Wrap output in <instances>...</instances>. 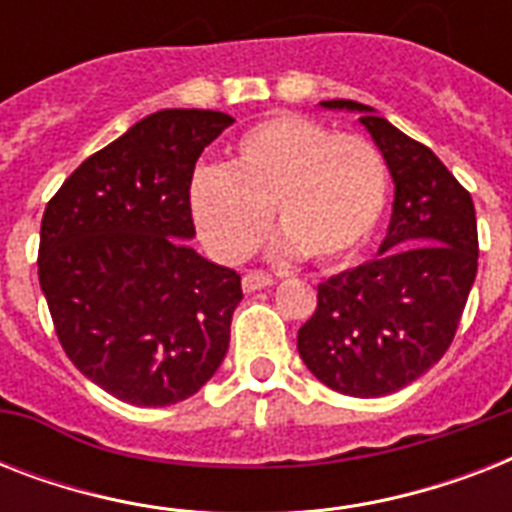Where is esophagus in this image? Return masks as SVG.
I'll return each instance as SVG.
<instances>
[{
	"mask_svg": "<svg viewBox=\"0 0 512 512\" xmlns=\"http://www.w3.org/2000/svg\"><path fill=\"white\" fill-rule=\"evenodd\" d=\"M241 287L244 292H257V289H268L273 287V276L265 271H249L244 273V279H241Z\"/></svg>",
	"mask_w": 512,
	"mask_h": 512,
	"instance_id": "esophagus-1",
	"label": "esophagus"
}]
</instances>
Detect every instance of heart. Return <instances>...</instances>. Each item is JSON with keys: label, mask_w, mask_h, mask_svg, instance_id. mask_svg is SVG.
Returning <instances> with one entry per match:
<instances>
[{"label": "heart", "mask_w": 512, "mask_h": 512, "mask_svg": "<svg viewBox=\"0 0 512 512\" xmlns=\"http://www.w3.org/2000/svg\"><path fill=\"white\" fill-rule=\"evenodd\" d=\"M385 201L388 172L374 143L297 114L249 127L225 170L204 167L191 180L193 223L225 263L260 247L271 209L287 252L342 263L372 236Z\"/></svg>", "instance_id": "heart-1"}]
</instances>
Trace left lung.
I'll return each mask as SVG.
<instances>
[{
    "label": "left lung",
    "mask_w": 512,
    "mask_h": 512,
    "mask_svg": "<svg viewBox=\"0 0 512 512\" xmlns=\"http://www.w3.org/2000/svg\"><path fill=\"white\" fill-rule=\"evenodd\" d=\"M324 108L361 114L396 183L377 260L319 284V305L300 332L305 366L337 393L377 398L406 388L444 356L478 271L470 193L428 146L356 100Z\"/></svg>",
    "instance_id": "1"
}]
</instances>
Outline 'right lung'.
I'll return each instance as SVG.
<instances>
[{
  "label": "right lung",
  "mask_w": 512,
  "mask_h": 512,
  "mask_svg": "<svg viewBox=\"0 0 512 512\" xmlns=\"http://www.w3.org/2000/svg\"><path fill=\"white\" fill-rule=\"evenodd\" d=\"M231 124L156 111L84 159L44 209L36 263L55 335L119 401H185L225 358L241 276L191 247V180Z\"/></svg>",
  "instance_id": "obj_1"
}]
</instances>
